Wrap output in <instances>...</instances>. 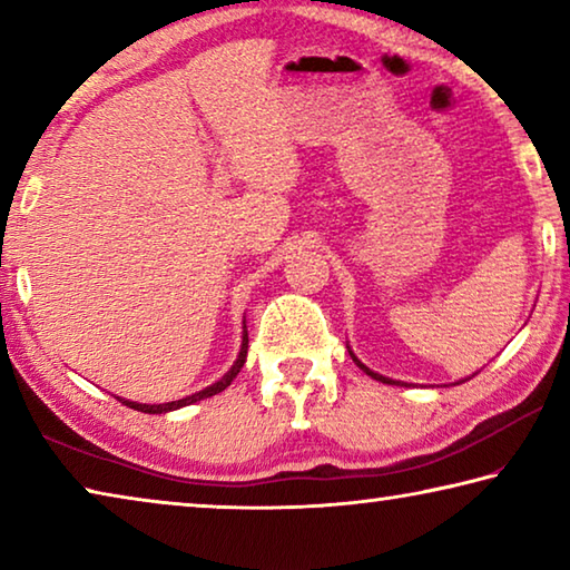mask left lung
I'll return each instance as SVG.
<instances>
[{"label": "left lung", "mask_w": 570, "mask_h": 570, "mask_svg": "<svg viewBox=\"0 0 570 570\" xmlns=\"http://www.w3.org/2000/svg\"><path fill=\"white\" fill-rule=\"evenodd\" d=\"M346 350H350V354H352V360L356 362V366H360V370L362 372H366V374H370V377L372 380H377V382H384V384H404V382H394V380H390V377H382V374H377V372H372L370 370V366H366V364H362L360 360H356V356H354V352H352V346H346ZM470 380V377H468ZM468 380H460V382H468Z\"/></svg>", "instance_id": "1"}]
</instances>
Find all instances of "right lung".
Instances as JSON below:
<instances>
[{
	"label": "right lung",
	"instance_id": "right-lung-1",
	"mask_svg": "<svg viewBox=\"0 0 570 570\" xmlns=\"http://www.w3.org/2000/svg\"><path fill=\"white\" fill-rule=\"evenodd\" d=\"M246 352H248V332H246V320H244V334H240V350H238L236 362L230 364V370H228V372L224 374V377H220L218 382L208 384L206 390H200V392H196V394H188V397L176 400V402L142 404V402H130V400H122V397H118V400L125 404V407L138 410V412H146V414H166V412H173V410L188 407V404H193V402H200V400H206V397H214V394H218V392H224V390L228 387V384L236 380V374L240 372V366H244V362H246Z\"/></svg>",
	"mask_w": 570,
	"mask_h": 570
}]
</instances>
